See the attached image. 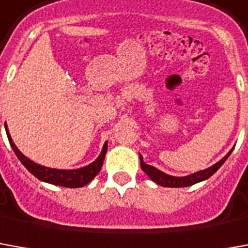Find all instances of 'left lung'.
Segmentation results:
<instances>
[{
	"label": "left lung",
	"mask_w": 248,
	"mask_h": 248,
	"mask_svg": "<svg viewBox=\"0 0 248 248\" xmlns=\"http://www.w3.org/2000/svg\"><path fill=\"white\" fill-rule=\"evenodd\" d=\"M232 150L233 149H231L219 162H216V164L211 166V168H207V169H204V170H199V172L196 173H192L189 176H184V177H174V176H170V174H166V173L161 172V170H158V169L154 168V166L145 164L141 154H140V161H141L142 170L146 173L155 184L161 185V186H169V188H183V186H190V185L197 184V183L204 181V180H207V178L211 177V176H212V174L226 162V160L230 157V154H231Z\"/></svg>",
	"instance_id": "left-lung-1"
}]
</instances>
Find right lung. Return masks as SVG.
<instances>
[{
	"instance_id": "add662e5",
	"label": "right lung",
	"mask_w": 248,
	"mask_h": 248,
	"mask_svg": "<svg viewBox=\"0 0 248 248\" xmlns=\"http://www.w3.org/2000/svg\"><path fill=\"white\" fill-rule=\"evenodd\" d=\"M5 130H6V136L9 138L10 146H12L13 152L17 155V158L21 161L22 165L25 166L34 177H37L44 183L60 185V186H65V188H80V186L87 185L102 169L105 155H106L107 152V142H105L99 157L94 162H91L90 165L83 166V168H79V169H70V170H67V169H53V168H46V166L40 165V164H36L32 160H29L27 155H24L17 149L15 142L12 140V137H10L6 124H5Z\"/></svg>"
}]
</instances>
